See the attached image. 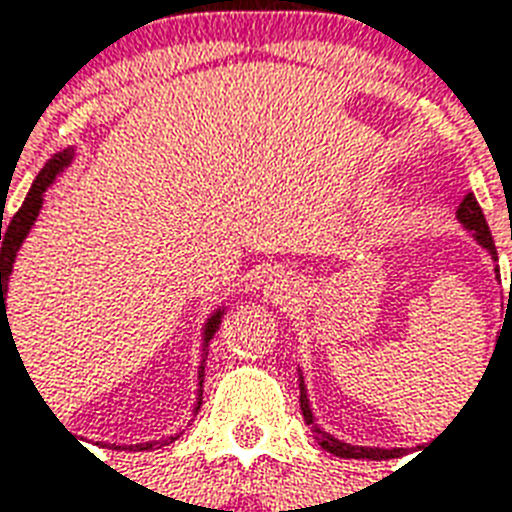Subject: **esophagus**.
I'll list each match as a JSON object with an SVG mask.
<instances>
[{
    "label": "esophagus",
    "mask_w": 512,
    "mask_h": 512,
    "mask_svg": "<svg viewBox=\"0 0 512 512\" xmlns=\"http://www.w3.org/2000/svg\"><path fill=\"white\" fill-rule=\"evenodd\" d=\"M265 295L271 297L273 303H295L300 297V281L292 276H271L265 281Z\"/></svg>",
    "instance_id": "obj_1"
}]
</instances>
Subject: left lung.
Segmentation results:
<instances>
[{
  "mask_svg": "<svg viewBox=\"0 0 512 512\" xmlns=\"http://www.w3.org/2000/svg\"><path fill=\"white\" fill-rule=\"evenodd\" d=\"M457 220H460L468 231H473L476 241L481 244L484 249L492 252V257L497 260V247H494V239H492V231H489V225H486V217L478 207V201L473 193H468L465 199H462L460 209H457ZM500 273V271H497ZM300 409H303V417H305V425L311 428L313 438L319 441L327 452H332L335 457H342V460H393V457H401L404 449H369V446H350V444H342L337 438H332L329 433L313 422V412L311 406H308V396H305V385H303V377H300Z\"/></svg>",
  "mask_w": 512,
  "mask_h": 512,
  "instance_id": "obj_1",
  "label": "left lung"
}]
</instances>
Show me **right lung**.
Here are the masks:
<instances>
[{"label":"right lung","mask_w":512,"mask_h":512,"mask_svg":"<svg viewBox=\"0 0 512 512\" xmlns=\"http://www.w3.org/2000/svg\"><path fill=\"white\" fill-rule=\"evenodd\" d=\"M71 162V151H63V154H55L50 162L44 164V170L36 175L34 185H31V191H28L26 201H23V207L12 215V220L7 225H0V241H2V249H0V332H4V327H10L7 324V308H4V295H7V281H10V273H12V263H15V255H18L20 244L23 239L28 236L31 231V225H34L36 215H39V209H42V196L44 191L50 188V183L55 180V175L63 172V167H68ZM220 316L223 311H215L212 313V319L207 321V327H204V353L201 358H207V345L212 340V335L217 332L220 327ZM204 382V364L199 366V385ZM199 396H201V388H199ZM201 406V398L196 401V412H199ZM175 441V438H167V441H151V444H138V446H130V449H154V446H164ZM116 449H122V446H116Z\"/></svg>","instance_id":"right-lung-1"}]
</instances>
